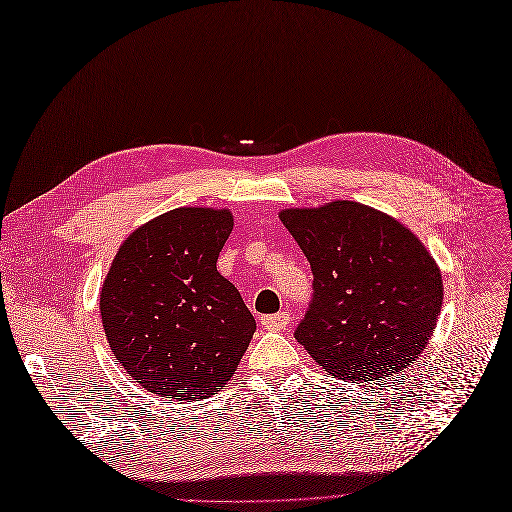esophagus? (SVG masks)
<instances>
[{
  "label": "esophagus",
  "mask_w": 512,
  "mask_h": 512,
  "mask_svg": "<svg viewBox=\"0 0 512 512\" xmlns=\"http://www.w3.org/2000/svg\"><path fill=\"white\" fill-rule=\"evenodd\" d=\"M263 329L268 332H285L289 325V312H276V315H266L261 319Z\"/></svg>",
  "instance_id": "obj_1"
}]
</instances>
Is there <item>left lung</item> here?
<instances>
[{"label":"left lung","mask_w":512,"mask_h":512,"mask_svg":"<svg viewBox=\"0 0 512 512\" xmlns=\"http://www.w3.org/2000/svg\"><path fill=\"white\" fill-rule=\"evenodd\" d=\"M280 221L312 270V298L293 334L310 357L357 383L415 364L442 308V276L419 238L346 200L283 210Z\"/></svg>","instance_id":"obj_1"}]
</instances>
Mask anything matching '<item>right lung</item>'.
I'll return each mask as SVG.
<instances>
[{"instance_id":"right-lung-1","label":"right lung","mask_w":512,"mask_h":512,"mask_svg":"<svg viewBox=\"0 0 512 512\" xmlns=\"http://www.w3.org/2000/svg\"><path fill=\"white\" fill-rule=\"evenodd\" d=\"M229 210L176 208L131 234L104 280L100 308L110 349L142 389L202 400L236 372L255 319L217 272Z\"/></svg>"}]
</instances>
